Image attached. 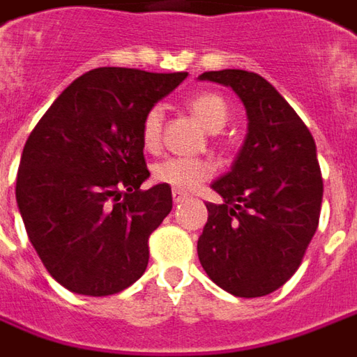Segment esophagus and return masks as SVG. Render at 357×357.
Instances as JSON below:
<instances>
[{
	"label": "esophagus",
	"instance_id": "1",
	"mask_svg": "<svg viewBox=\"0 0 357 357\" xmlns=\"http://www.w3.org/2000/svg\"><path fill=\"white\" fill-rule=\"evenodd\" d=\"M188 198H190V196H188V194H186V192H183V190H176V188H174V190H173L174 204H183L184 200H188Z\"/></svg>",
	"mask_w": 357,
	"mask_h": 357
}]
</instances>
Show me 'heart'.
<instances>
[{
	"label": "heart",
	"instance_id": "heart-1",
	"mask_svg": "<svg viewBox=\"0 0 357 357\" xmlns=\"http://www.w3.org/2000/svg\"><path fill=\"white\" fill-rule=\"evenodd\" d=\"M188 108L210 132H218L225 126L229 118L227 102L215 93H198L188 99ZM163 110L151 107L142 120V144L146 149H155L161 139ZM213 173V165L206 159L194 157H167L153 165V181L173 186L176 190H190L194 186L208 181Z\"/></svg>",
	"mask_w": 357,
	"mask_h": 357
}]
</instances>
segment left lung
Returning a JSON list of instances; mask_svg holds the SVG:
<instances>
[{
	"mask_svg": "<svg viewBox=\"0 0 357 357\" xmlns=\"http://www.w3.org/2000/svg\"><path fill=\"white\" fill-rule=\"evenodd\" d=\"M200 79L239 95L249 134L229 173L211 184L223 204H206L198 258L221 289L237 297L268 296L296 274L319 227L323 176L317 146L296 110L258 73L206 71Z\"/></svg>",
	"mask_w": 357,
	"mask_h": 357,
	"instance_id": "1",
	"label": "left lung"
}]
</instances>
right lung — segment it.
Returning <instances> with one entry per match:
<instances>
[{
    "label": "right lung",
    "instance_id": "obj_1",
    "mask_svg": "<svg viewBox=\"0 0 357 357\" xmlns=\"http://www.w3.org/2000/svg\"><path fill=\"white\" fill-rule=\"evenodd\" d=\"M99 68L63 89L24 144L17 206L50 276L81 296H112L146 272L149 235L173 208L149 176L142 120L186 77Z\"/></svg>",
    "mask_w": 357,
    "mask_h": 357
}]
</instances>
